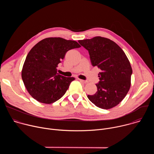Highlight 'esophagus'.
Wrapping results in <instances>:
<instances>
[{
    "instance_id": "esophagus-1",
    "label": "esophagus",
    "mask_w": 154,
    "mask_h": 154,
    "mask_svg": "<svg viewBox=\"0 0 154 154\" xmlns=\"http://www.w3.org/2000/svg\"><path fill=\"white\" fill-rule=\"evenodd\" d=\"M80 82H82V83H86L88 82L87 81H86V80H82V79H78Z\"/></svg>"
}]
</instances>
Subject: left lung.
Returning a JSON list of instances; mask_svg holds the SVG:
<instances>
[{
    "label": "left lung",
    "mask_w": 154,
    "mask_h": 154,
    "mask_svg": "<svg viewBox=\"0 0 154 154\" xmlns=\"http://www.w3.org/2000/svg\"><path fill=\"white\" fill-rule=\"evenodd\" d=\"M88 51L93 66H97L99 82L97 91L88 98L99 108L108 109L118 105L125 97L131 85L132 69L122 49L109 39L96 36L79 40Z\"/></svg>",
    "instance_id": "8db88e82"
}]
</instances>
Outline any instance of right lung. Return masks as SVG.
I'll use <instances>...</instances> for the list:
<instances>
[{
    "mask_svg": "<svg viewBox=\"0 0 154 154\" xmlns=\"http://www.w3.org/2000/svg\"><path fill=\"white\" fill-rule=\"evenodd\" d=\"M81 47L75 41L47 38L29 52L22 70V79L29 93L37 101L50 104L60 99L68 90L74 77L57 72L58 64L68 51Z\"/></svg>",
    "mask_w": 154,
    "mask_h": 154,
    "instance_id": "right-lung-1",
    "label": "right lung"
}]
</instances>
